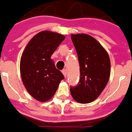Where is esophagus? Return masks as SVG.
Returning <instances> with one entry per match:
<instances>
[{
    "label": "esophagus",
    "instance_id": "34e87169",
    "mask_svg": "<svg viewBox=\"0 0 132 132\" xmlns=\"http://www.w3.org/2000/svg\"><path fill=\"white\" fill-rule=\"evenodd\" d=\"M62 73L64 74V76L66 77V76H67V70H66V69L62 70Z\"/></svg>",
    "mask_w": 132,
    "mask_h": 132
}]
</instances>
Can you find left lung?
I'll return each instance as SVG.
<instances>
[{
	"label": "left lung",
	"instance_id": "obj_1",
	"mask_svg": "<svg viewBox=\"0 0 132 132\" xmlns=\"http://www.w3.org/2000/svg\"><path fill=\"white\" fill-rule=\"evenodd\" d=\"M78 56L80 78L76 86H70V93L77 102H93L105 88L110 76L109 56L95 38L86 34L71 35Z\"/></svg>",
	"mask_w": 132,
	"mask_h": 132
}]
</instances>
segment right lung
I'll list each match as a JSON object with an SVG mask.
<instances>
[{
    "label": "right lung",
    "instance_id": "add662e5",
    "mask_svg": "<svg viewBox=\"0 0 132 132\" xmlns=\"http://www.w3.org/2000/svg\"><path fill=\"white\" fill-rule=\"evenodd\" d=\"M64 38L61 34L42 31L30 40L21 56L20 71L23 85L38 101L46 102L52 98L64 79L50 59Z\"/></svg>",
    "mask_w": 132,
    "mask_h": 132
}]
</instances>
